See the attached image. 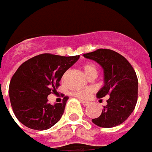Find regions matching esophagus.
<instances>
[{"label":"esophagus","mask_w":152,"mask_h":152,"mask_svg":"<svg viewBox=\"0 0 152 152\" xmlns=\"http://www.w3.org/2000/svg\"><path fill=\"white\" fill-rule=\"evenodd\" d=\"M81 103L83 104L84 106H88V104H89V102H87V101H84V100H81Z\"/></svg>","instance_id":"esophagus-1"}]
</instances>
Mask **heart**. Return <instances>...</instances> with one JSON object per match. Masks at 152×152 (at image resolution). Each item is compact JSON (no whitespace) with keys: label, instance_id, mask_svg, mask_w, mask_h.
Returning <instances> with one entry per match:
<instances>
[{"label":"heart","instance_id":"b5f03b06","mask_svg":"<svg viewBox=\"0 0 152 152\" xmlns=\"http://www.w3.org/2000/svg\"><path fill=\"white\" fill-rule=\"evenodd\" d=\"M83 70L86 75H88L90 73L93 72V71H96V66L94 64H86L83 66ZM93 92V89L92 88H85L79 89V90L76 91L74 93L76 96L79 97L81 99H88V97L90 96L92 93Z\"/></svg>","mask_w":152,"mask_h":152}]
</instances>
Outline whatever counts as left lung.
<instances>
[{"label": "left lung", "mask_w": 152, "mask_h": 152, "mask_svg": "<svg viewBox=\"0 0 152 152\" xmlns=\"http://www.w3.org/2000/svg\"><path fill=\"white\" fill-rule=\"evenodd\" d=\"M83 56L103 67L104 85L96 96H109L101 115L92 122L104 128L122 124L132 114L137 101L138 79L135 70L124 56L110 49L99 48Z\"/></svg>", "instance_id": "left-lung-1"}]
</instances>
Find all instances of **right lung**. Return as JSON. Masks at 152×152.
I'll use <instances>...</instances> for the list:
<instances>
[{"label": "right lung", "instance_id": "add662e5", "mask_svg": "<svg viewBox=\"0 0 152 152\" xmlns=\"http://www.w3.org/2000/svg\"><path fill=\"white\" fill-rule=\"evenodd\" d=\"M79 57L45 53L20 65L11 79L8 93L13 112L22 124L45 130L59 122L69 97L55 104H49L47 98L56 93L64 74Z\"/></svg>", "mask_w": 152, "mask_h": 152}]
</instances>
